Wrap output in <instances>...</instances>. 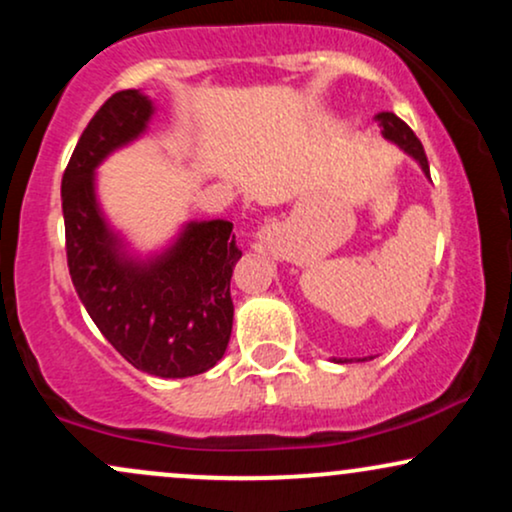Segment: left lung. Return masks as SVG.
<instances>
[{
	"label": "left lung",
	"instance_id": "left-lung-1",
	"mask_svg": "<svg viewBox=\"0 0 512 512\" xmlns=\"http://www.w3.org/2000/svg\"><path fill=\"white\" fill-rule=\"evenodd\" d=\"M375 122H378L380 127H383V134L387 139H392V142L402 146L407 154H411L416 158V161L421 163V168H424V173L428 175V158H426V151L424 146H421L419 137L414 134V129H411L407 122L399 120L395 113H378L375 115Z\"/></svg>",
	"mask_w": 512,
	"mask_h": 512
}]
</instances>
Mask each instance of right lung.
Masks as SVG:
<instances>
[{
    "label": "right lung",
    "instance_id": "obj_1",
    "mask_svg": "<svg viewBox=\"0 0 512 512\" xmlns=\"http://www.w3.org/2000/svg\"><path fill=\"white\" fill-rule=\"evenodd\" d=\"M149 98L117 91L91 117L62 175L64 243L74 289L103 337L144 373L190 378L226 351L231 276L240 260L231 221L190 223L163 260L127 262L93 197V168L144 132Z\"/></svg>",
    "mask_w": 512,
    "mask_h": 512
}]
</instances>
